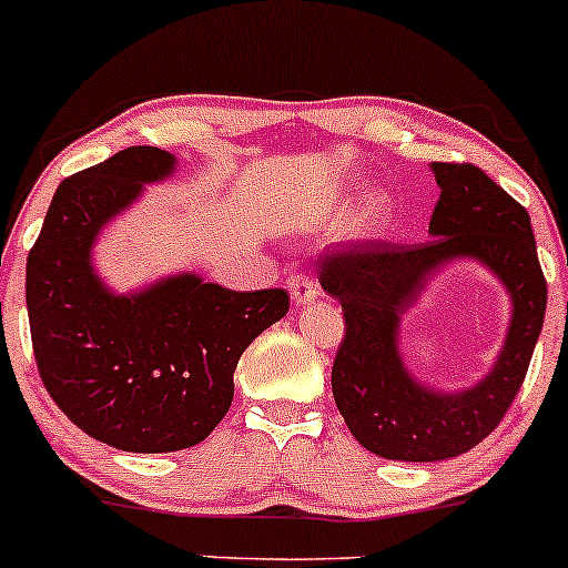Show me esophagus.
<instances>
[{
  "label": "esophagus",
  "mask_w": 568,
  "mask_h": 568,
  "mask_svg": "<svg viewBox=\"0 0 568 568\" xmlns=\"http://www.w3.org/2000/svg\"><path fill=\"white\" fill-rule=\"evenodd\" d=\"M286 286H290V295H292V303L295 305H305V303H314L318 297V286L311 282L305 273H297V276H292L290 282H286Z\"/></svg>",
  "instance_id": "1"
}]
</instances>
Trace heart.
<instances>
[{"label":"heart","mask_w":568,"mask_h":568,"mask_svg":"<svg viewBox=\"0 0 568 568\" xmlns=\"http://www.w3.org/2000/svg\"><path fill=\"white\" fill-rule=\"evenodd\" d=\"M381 212H384V201H381V199L369 201V203H367V212H365V220H362V225L373 227L375 222L381 220Z\"/></svg>","instance_id":"1"}]
</instances>
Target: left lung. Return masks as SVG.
I'll return each instance as SVG.
<instances>
[{"mask_svg": "<svg viewBox=\"0 0 568 568\" xmlns=\"http://www.w3.org/2000/svg\"><path fill=\"white\" fill-rule=\"evenodd\" d=\"M439 201L426 244L362 241L322 260L318 282L343 305L346 333L333 365L343 422L369 454L392 462H443L467 454L505 418L541 333L547 284L531 220L473 163H432ZM475 258L508 290L506 346L469 389L426 387L398 354V322L448 262Z\"/></svg>", "mask_w": 568, "mask_h": 568, "instance_id": "8db88e82", "label": "left lung"}]
</instances>
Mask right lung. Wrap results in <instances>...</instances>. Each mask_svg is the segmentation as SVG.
<instances>
[{"label": "right lung", "instance_id": "add662e5", "mask_svg": "<svg viewBox=\"0 0 568 568\" xmlns=\"http://www.w3.org/2000/svg\"><path fill=\"white\" fill-rule=\"evenodd\" d=\"M176 158L129 146L55 190L27 260L31 346L42 384L85 435L131 454L193 448L233 403V373L263 329L290 311L284 290L235 292L199 273L118 295L93 244Z\"/></svg>", "mask_w": 568, "mask_h": 568}]
</instances>
